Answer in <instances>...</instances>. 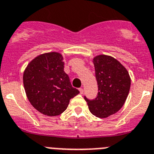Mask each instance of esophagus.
Returning <instances> with one entry per match:
<instances>
[{"instance_id":"esophagus-1","label":"esophagus","mask_w":154,"mask_h":154,"mask_svg":"<svg viewBox=\"0 0 154 154\" xmlns=\"http://www.w3.org/2000/svg\"><path fill=\"white\" fill-rule=\"evenodd\" d=\"M79 91H80V94H83V93H84V90H83V88H79Z\"/></svg>"}]
</instances>
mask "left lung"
I'll use <instances>...</instances> for the list:
<instances>
[{
    "instance_id": "1",
    "label": "left lung",
    "mask_w": 154,
    "mask_h": 154,
    "mask_svg": "<svg viewBox=\"0 0 154 154\" xmlns=\"http://www.w3.org/2000/svg\"><path fill=\"white\" fill-rule=\"evenodd\" d=\"M93 61L98 93L96 98L89 100L84 96V100L92 114L106 118L124 104L130 91L131 77L125 67L112 57L99 55Z\"/></svg>"
}]
</instances>
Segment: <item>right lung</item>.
<instances>
[{
    "instance_id": "obj_1",
    "label": "right lung",
    "mask_w": 154,
    "mask_h": 154,
    "mask_svg": "<svg viewBox=\"0 0 154 154\" xmlns=\"http://www.w3.org/2000/svg\"><path fill=\"white\" fill-rule=\"evenodd\" d=\"M63 57L56 52L44 54L34 58L23 73V86L32 106L47 116L63 113L70 100L80 93L72 87L63 71Z\"/></svg>"
}]
</instances>
